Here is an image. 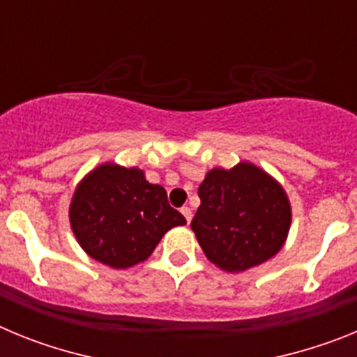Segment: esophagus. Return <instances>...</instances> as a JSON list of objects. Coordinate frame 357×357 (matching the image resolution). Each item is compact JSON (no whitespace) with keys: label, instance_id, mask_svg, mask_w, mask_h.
I'll list each match as a JSON object with an SVG mask.
<instances>
[{"label":"esophagus","instance_id":"34e87169","mask_svg":"<svg viewBox=\"0 0 357 357\" xmlns=\"http://www.w3.org/2000/svg\"><path fill=\"white\" fill-rule=\"evenodd\" d=\"M181 213L184 214V218H185V220H188V223L191 222V218H193V213H191V209H189V207H182Z\"/></svg>","mask_w":357,"mask_h":357}]
</instances>
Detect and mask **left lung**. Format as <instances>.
I'll return each mask as SVG.
<instances>
[{"label": "left lung", "instance_id": "1", "mask_svg": "<svg viewBox=\"0 0 357 357\" xmlns=\"http://www.w3.org/2000/svg\"><path fill=\"white\" fill-rule=\"evenodd\" d=\"M198 197L191 229L207 259L227 272L257 266L284 245L291 223L288 197L254 164L211 169Z\"/></svg>", "mask_w": 357, "mask_h": 357}]
</instances>
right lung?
<instances>
[{
  "label": "right lung",
  "mask_w": 357,
  "mask_h": 357,
  "mask_svg": "<svg viewBox=\"0 0 357 357\" xmlns=\"http://www.w3.org/2000/svg\"><path fill=\"white\" fill-rule=\"evenodd\" d=\"M69 220L80 247L112 268L148 259L169 229L185 223L162 185L150 184L141 169L116 164H102L80 182Z\"/></svg>",
  "instance_id": "obj_1"
}]
</instances>
